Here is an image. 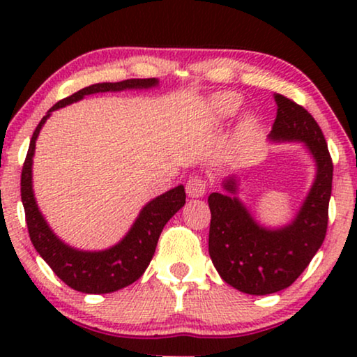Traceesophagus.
Wrapping results in <instances>:
<instances>
[{"label":"esophagus","instance_id":"1","mask_svg":"<svg viewBox=\"0 0 357 357\" xmlns=\"http://www.w3.org/2000/svg\"><path fill=\"white\" fill-rule=\"evenodd\" d=\"M206 190H208V182L203 177L195 175V177H190L187 180V195L190 198L203 197V195L206 193Z\"/></svg>","mask_w":357,"mask_h":357}]
</instances>
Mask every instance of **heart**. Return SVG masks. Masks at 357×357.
<instances>
[{"label": "heart", "mask_w": 357, "mask_h": 357, "mask_svg": "<svg viewBox=\"0 0 357 357\" xmlns=\"http://www.w3.org/2000/svg\"><path fill=\"white\" fill-rule=\"evenodd\" d=\"M242 99L236 92H219V94L213 96L211 102H209V114H211L216 120H226L229 116L236 115L238 109H241ZM257 121L253 116H245L241 125V130L243 135H250L255 130Z\"/></svg>", "instance_id": "b5f03b06"}]
</instances>
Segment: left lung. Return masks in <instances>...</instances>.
Listing matches in <instances>:
<instances>
[{
  "instance_id": "left-lung-1",
  "label": "left lung",
  "mask_w": 357,
  "mask_h": 357,
  "mask_svg": "<svg viewBox=\"0 0 357 357\" xmlns=\"http://www.w3.org/2000/svg\"><path fill=\"white\" fill-rule=\"evenodd\" d=\"M270 139L302 141L317 164V175L294 221L281 229L258 224L236 197L237 182L224 180L226 193H211L209 257L227 284L253 296H266L289 287L326 236L333 162L319 123L304 107L281 94Z\"/></svg>"
}]
</instances>
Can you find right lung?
I'll use <instances>...</instances> for the list:
<instances>
[{"instance_id":"add662e5","label":"right lung","mask_w":357,"mask_h":357,"mask_svg":"<svg viewBox=\"0 0 357 357\" xmlns=\"http://www.w3.org/2000/svg\"><path fill=\"white\" fill-rule=\"evenodd\" d=\"M155 77L148 79H125L120 82H99L75 92L70 97L56 102L40 120L33 131L31 144L22 165L21 198L26 211L27 231L36 250L48 263L53 273L71 289L84 294H107L130 286L139 280L153 260L159 236L170 218L185 204L183 185H178L160 197L154 198L141 209L139 216L128 234L116 245L100 252L76 250L61 242L43 219L32 192V158L36 139L43 123L53 110L81 100L84 96L97 92H116L125 89H148L158 86Z\"/></svg>"}]
</instances>
